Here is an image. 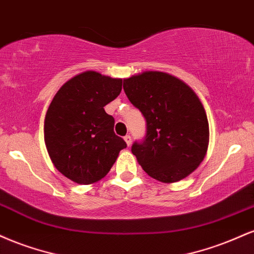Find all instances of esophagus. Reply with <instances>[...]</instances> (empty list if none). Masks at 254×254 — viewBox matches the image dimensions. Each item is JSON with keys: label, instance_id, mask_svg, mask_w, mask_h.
<instances>
[{"label": "esophagus", "instance_id": "34e87169", "mask_svg": "<svg viewBox=\"0 0 254 254\" xmlns=\"http://www.w3.org/2000/svg\"><path fill=\"white\" fill-rule=\"evenodd\" d=\"M124 139H125V141H126L127 146H130V144H132V136H130L129 134H127Z\"/></svg>", "mask_w": 254, "mask_h": 254}]
</instances>
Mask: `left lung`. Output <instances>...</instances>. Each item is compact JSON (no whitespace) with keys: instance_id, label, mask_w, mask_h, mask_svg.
Segmentation results:
<instances>
[{"instance_id":"left-lung-1","label":"left lung","mask_w":254,"mask_h":254,"mask_svg":"<svg viewBox=\"0 0 254 254\" xmlns=\"http://www.w3.org/2000/svg\"><path fill=\"white\" fill-rule=\"evenodd\" d=\"M128 100L146 120V135L132 153L154 180L174 183L189 176L204 159L209 144L207 114L192 89L159 71L124 79Z\"/></svg>"}]
</instances>
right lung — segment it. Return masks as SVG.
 Returning <instances> with one entry per match:
<instances>
[{
  "label": "right lung",
  "mask_w": 254,
  "mask_h": 254,
  "mask_svg": "<svg viewBox=\"0 0 254 254\" xmlns=\"http://www.w3.org/2000/svg\"><path fill=\"white\" fill-rule=\"evenodd\" d=\"M122 79L85 71L57 91L46 118L45 144L53 165L78 184L100 181L127 147L114 133V118L104 106L120 95Z\"/></svg>",
  "instance_id": "add662e5"
}]
</instances>
